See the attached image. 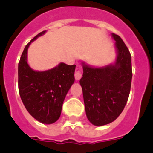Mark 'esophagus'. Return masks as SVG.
I'll list each match as a JSON object with an SVG mask.
<instances>
[{
  "label": "esophagus",
  "instance_id": "obj_1",
  "mask_svg": "<svg viewBox=\"0 0 153 153\" xmlns=\"http://www.w3.org/2000/svg\"><path fill=\"white\" fill-rule=\"evenodd\" d=\"M74 76H75L76 80H79L82 77V72H81V70L79 69H77V70H76L75 74H74Z\"/></svg>",
  "mask_w": 153,
  "mask_h": 153
}]
</instances>
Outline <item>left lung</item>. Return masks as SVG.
I'll return each instance as SVG.
<instances>
[{
    "mask_svg": "<svg viewBox=\"0 0 153 153\" xmlns=\"http://www.w3.org/2000/svg\"><path fill=\"white\" fill-rule=\"evenodd\" d=\"M117 57L114 64L92 67L83 63V77L79 80L87 119L95 126L113 122L121 114L129 96L132 71L131 54L118 35Z\"/></svg>",
    "mask_w": 153,
    "mask_h": 153,
    "instance_id": "obj_1",
    "label": "left lung"
}]
</instances>
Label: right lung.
Returning a JSON list of instances; mask_svg holds the SVG:
<instances>
[{
  "mask_svg": "<svg viewBox=\"0 0 153 153\" xmlns=\"http://www.w3.org/2000/svg\"><path fill=\"white\" fill-rule=\"evenodd\" d=\"M42 31L26 45L18 63V89L28 113L37 121L52 124L60 118L67 92L74 83L76 65L60 63L54 68L35 71L27 63V50Z\"/></svg>",
  "mask_w": 153,
  "mask_h": 153,
  "instance_id": "add662e5",
  "label": "right lung"
}]
</instances>
